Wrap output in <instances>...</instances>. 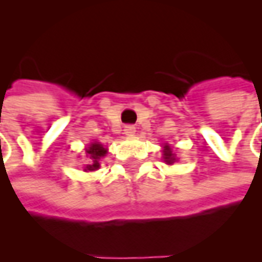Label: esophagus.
I'll return each instance as SVG.
<instances>
[{"instance_id": "obj_1", "label": "esophagus", "mask_w": 262, "mask_h": 262, "mask_svg": "<svg viewBox=\"0 0 262 262\" xmlns=\"http://www.w3.org/2000/svg\"><path fill=\"white\" fill-rule=\"evenodd\" d=\"M135 133H137V129H135V127H134V125H131V124H128V125H125V127H124V134H125V135L133 137Z\"/></svg>"}]
</instances>
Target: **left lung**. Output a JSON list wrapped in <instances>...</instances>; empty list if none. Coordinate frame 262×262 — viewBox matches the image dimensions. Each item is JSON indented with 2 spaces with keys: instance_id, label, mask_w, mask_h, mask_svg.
<instances>
[{
  "instance_id": "8db88e82",
  "label": "left lung",
  "mask_w": 262,
  "mask_h": 262,
  "mask_svg": "<svg viewBox=\"0 0 262 262\" xmlns=\"http://www.w3.org/2000/svg\"><path fill=\"white\" fill-rule=\"evenodd\" d=\"M163 152H164V160H166L168 164H172V163L176 161V157H174V155L171 152V149L168 145L164 146V150H163Z\"/></svg>"
}]
</instances>
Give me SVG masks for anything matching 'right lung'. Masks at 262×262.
Instances as JSON below:
<instances>
[{"instance_id":"add662e5","label":"right lung","mask_w":262,"mask_h":262,"mask_svg":"<svg viewBox=\"0 0 262 262\" xmlns=\"http://www.w3.org/2000/svg\"><path fill=\"white\" fill-rule=\"evenodd\" d=\"M86 155L91 163L86 164L85 171H95L99 168V160L106 155V149L101 143H91V146L86 149Z\"/></svg>"}]
</instances>
